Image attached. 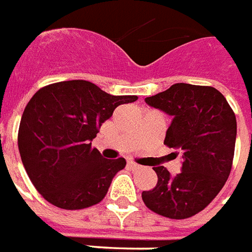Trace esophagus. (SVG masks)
Returning a JSON list of instances; mask_svg holds the SVG:
<instances>
[{
  "label": "esophagus",
  "instance_id": "1",
  "mask_svg": "<svg viewBox=\"0 0 252 252\" xmlns=\"http://www.w3.org/2000/svg\"><path fill=\"white\" fill-rule=\"evenodd\" d=\"M127 166L130 169H137V168H139V165L138 164H135V162H134V161H127Z\"/></svg>",
  "mask_w": 252,
  "mask_h": 252
}]
</instances>
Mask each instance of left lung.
I'll list each match as a JSON object with an SVG mask.
<instances>
[{
  "label": "left lung",
  "instance_id": "left-lung-1",
  "mask_svg": "<svg viewBox=\"0 0 252 252\" xmlns=\"http://www.w3.org/2000/svg\"><path fill=\"white\" fill-rule=\"evenodd\" d=\"M145 102L172 117L164 144L181 156L176 176L156 166L157 185L142 192L149 209L169 219L203 211L228 179L236 141V118L223 94L208 86L176 83Z\"/></svg>",
  "mask_w": 252,
  "mask_h": 252
}]
</instances>
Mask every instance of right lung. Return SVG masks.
I'll list each match as a JSON object with an SVG mask.
<instances>
[{
    "instance_id": "right-lung-1",
    "label": "right lung",
    "mask_w": 252,
    "mask_h": 252,
    "mask_svg": "<svg viewBox=\"0 0 252 252\" xmlns=\"http://www.w3.org/2000/svg\"><path fill=\"white\" fill-rule=\"evenodd\" d=\"M110 95L87 80L40 88L24 110L18 150L38 193L63 209H83L104 199L126 159H106L93 141L114 110L137 100Z\"/></svg>"
}]
</instances>
